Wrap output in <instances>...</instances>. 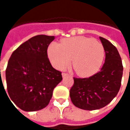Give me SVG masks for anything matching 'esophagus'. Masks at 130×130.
Instances as JSON below:
<instances>
[{
	"label": "esophagus",
	"mask_w": 130,
	"mask_h": 130,
	"mask_svg": "<svg viewBox=\"0 0 130 130\" xmlns=\"http://www.w3.org/2000/svg\"><path fill=\"white\" fill-rule=\"evenodd\" d=\"M67 75H68L67 73H64V72L62 73V77H67Z\"/></svg>",
	"instance_id": "1"
}]
</instances>
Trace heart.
Here are the masks:
<instances>
[{
    "label": "heart",
    "instance_id": "b5f03b06",
    "mask_svg": "<svg viewBox=\"0 0 130 130\" xmlns=\"http://www.w3.org/2000/svg\"><path fill=\"white\" fill-rule=\"evenodd\" d=\"M47 51L54 67L63 69L72 59L74 70L82 77H90L98 72L105 57L101 43L82 36L68 38L59 45L53 43Z\"/></svg>",
    "mask_w": 130,
    "mask_h": 130
}]
</instances>
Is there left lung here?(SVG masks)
Masks as SVG:
<instances>
[{
	"instance_id": "1",
	"label": "left lung",
	"mask_w": 130,
	"mask_h": 130,
	"mask_svg": "<svg viewBox=\"0 0 130 130\" xmlns=\"http://www.w3.org/2000/svg\"><path fill=\"white\" fill-rule=\"evenodd\" d=\"M106 53L105 62L100 72L87 78L74 77L69 95L76 107L96 110L106 106L117 95L121 87L123 66L117 47L100 37Z\"/></svg>"
}]
</instances>
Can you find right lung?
I'll return each instance as SVG.
<instances>
[{
    "label": "right lung",
    "mask_w": 130,
    "mask_h": 130,
    "mask_svg": "<svg viewBox=\"0 0 130 130\" xmlns=\"http://www.w3.org/2000/svg\"><path fill=\"white\" fill-rule=\"evenodd\" d=\"M54 39L44 35L32 37L19 45L8 60L6 69L8 98L23 111L46 107L53 89L62 80L61 72L53 67L47 58V47Z\"/></svg>",
    "instance_id": "add662e5"
}]
</instances>
